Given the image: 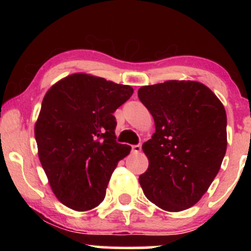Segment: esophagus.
Instances as JSON below:
<instances>
[{
  "mask_svg": "<svg viewBox=\"0 0 251 251\" xmlns=\"http://www.w3.org/2000/svg\"><path fill=\"white\" fill-rule=\"evenodd\" d=\"M140 151H142V145L140 144L132 146V152H134V153H139Z\"/></svg>",
  "mask_w": 251,
  "mask_h": 251,
  "instance_id": "34e87169",
  "label": "esophagus"
}]
</instances>
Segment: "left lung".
Wrapping results in <instances>:
<instances>
[{"instance_id": "left-lung-1", "label": "left lung", "mask_w": 251, "mask_h": 251, "mask_svg": "<svg viewBox=\"0 0 251 251\" xmlns=\"http://www.w3.org/2000/svg\"><path fill=\"white\" fill-rule=\"evenodd\" d=\"M140 101L155 132L143 144L149 168L139 183L149 201L166 211L191 208L208 191L226 151V113L203 83L169 80L143 86Z\"/></svg>"}]
</instances>
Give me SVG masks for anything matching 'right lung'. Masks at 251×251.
Returning a JSON list of instances; mask_svg holds the SVG:
<instances>
[{
  "label": "right lung",
  "mask_w": 251,
  "mask_h": 251,
  "mask_svg": "<svg viewBox=\"0 0 251 251\" xmlns=\"http://www.w3.org/2000/svg\"><path fill=\"white\" fill-rule=\"evenodd\" d=\"M133 94L127 85L75 73L48 89L35 124L39 158L63 205H99L118 162L131 146L117 143L113 113Z\"/></svg>",
  "instance_id": "add662e5"
}]
</instances>
